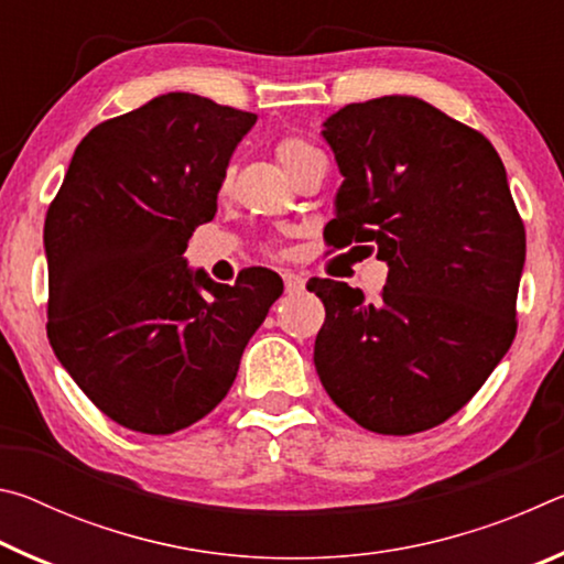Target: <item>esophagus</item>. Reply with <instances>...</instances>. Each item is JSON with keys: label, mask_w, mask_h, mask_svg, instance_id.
<instances>
[{"label": "esophagus", "mask_w": 564, "mask_h": 564, "mask_svg": "<svg viewBox=\"0 0 564 564\" xmlns=\"http://www.w3.org/2000/svg\"><path fill=\"white\" fill-rule=\"evenodd\" d=\"M283 285H285V293H291V295L301 293L305 289V279L299 273H293V271H285L283 273Z\"/></svg>", "instance_id": "esophagus-1"}]
</instances>
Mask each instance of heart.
<instances>
[{
	"mask_svg": "<svg viewBox=\"0 0 564 564\" xmlns=\"http://www.w3.org/2000/svg\"><path fill=\"white\" fill-rule=\"evenodd\" d=\"M305 151H311V147L305 144V141H301V139H285V141H281V144H279V151H275V154H279L281 166H289L291 161L303 156Z\"/></svg>",
	"mask_w": 564,
	"mask_h": 564,
	"instance_id": "1",
	"label": "heart"
}]
</instances>
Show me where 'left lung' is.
Returning <instances> with one entry per match:
<instances>
[{"label":"left lung","mask_w":564,"mask_h":564,"mask_svg":"<svg viewBox=\"0 0 564 564\" xmlns=\"http://www.w3.org/2000/svg\"><path fill=\"white\" fill-rule=\"evenodd\" d=\"M343 184L328 243H378L383 299L313 279L326 305L313 348L343 413L383 435L441 425L514 338L524 226L498 151L417 97L348 104L323 121Z\"/></svg>","instance_id":"obj_1"}]
</instances>
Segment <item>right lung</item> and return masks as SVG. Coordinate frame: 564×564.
Wrapping results in <instances>:
<instances>
[{"mask_svg":"<svg viewBox=\"0 0 564 564\" xmlns=\"http://www.w3.org/2000/svg\"><path fill=\"white\" fill-rule=\"evenodd\" d=\"M253 123L198 94H161L82 139L46 212V336L74 383L129 431L169 435L212 413L283 293L269 269L224 285L184 256Z\"/></svg>","mask_w":564,"mask_h":564,"instance_id":"1","label":"right lung"}]
</instances>
